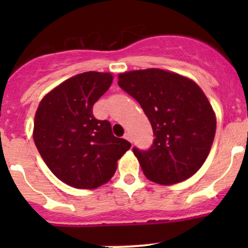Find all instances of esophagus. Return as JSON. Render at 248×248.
<instances>
[{"mask_svg": "<svg viewBox=\"0 0 248 248\" xmlns=\"http://www.w3.org/2000/svg\"><path fill=\"white\" fill-rule=\"evenodd\" d=\"M124 138L126 139V140H128V141H131V142H132V137H131V134L128 133V132H127V133H124Z\"/></svg>", "mask_w": 248, "mask_h": 248, "instance_id": "34e87169", "label": "esophagus"}]
</instances>
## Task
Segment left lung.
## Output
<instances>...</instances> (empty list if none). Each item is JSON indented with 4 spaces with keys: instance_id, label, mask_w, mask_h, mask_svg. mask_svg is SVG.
<instances>
[{
    "instance_id": "1",
    "label": "left lung",
    "mask_w": 248,
    "mask_h": 248,
    "mask_svg": "<svg viewBox=\"0 0 248 248\" xmlns=\"http://www.w3.org/2000/svg\"><path fill=\"white\" fill-rule=\"evenodd\" d=\"M117 84L140 104L154 131L149 150L133 147L145 176L171 185L196 174L216 133V116L201 87L158 68L121 73Z\"/></svg>"
}]
</instances>
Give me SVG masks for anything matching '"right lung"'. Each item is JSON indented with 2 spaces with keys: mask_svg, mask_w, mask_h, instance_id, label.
Segmentation results:
<instances>
[{
  "mask_svg": "<svg viewBox=\"0 0 248 248\" xmlns=\"http://www.w3.org/2000/svg\"><path fill=\"white\" fill-rule=\"evenodd\" d=\"M112 82L110 73L85 72L55 87L39 103L33 140L52 174L76 188L107 184L131 142L116 138L107 120H97L93 104Z\"/></svg>",
  "mask_w": 248,
  "mask_h": 248,
  "instance_id": "add662e5",
  "label": "right lung"
}]
</instances>
